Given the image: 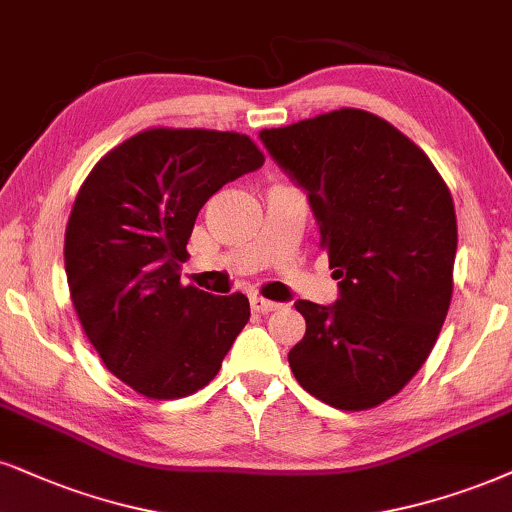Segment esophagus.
Masks as SVG:
<instances>
[{
  "mask_svg": "<svg viewBox=\"0 0 512 512\" xmlns=\"http://www.w3.org/2000/svg\"><path fill=\"white\" fill-rule=\"evenodd\" d=\"M249 306H251V311H254V313H273V311H277V308H280V304L263 299V296H251Z\"/></svg>",
  "mask_w": 512,
  "mask_h": 512,
  "instance_id": "esophagus-1",
  "label": "esophagus"
}]
</instances>
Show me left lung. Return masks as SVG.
Returning <instances> with one entry per match:
<instances>
[{
    "mask_svg": "<svg viewBox=\"0 0 512 512\" xmlns=\"http://www.w3.org/2000/svg\"><path fill=\"white\" fill-rule=\"evenodd\" d=\"M258 137L306 192L339 280L334 304H294L306 334L289 368L327 406H380L422 368L449 313L458 246L449 187L425 151L361 109Z\"/></svg>",
    "mask_w": 512,
    "mask_h": 512,
    "instance_id": "1",
    "label": "left lung"
}]
</instances>
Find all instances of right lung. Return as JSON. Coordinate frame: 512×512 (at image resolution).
Returning <instances> with one entry per match:
<instances>
[{
  "instance_id": "right-lung-1",
  "label": "right lung",
  "mask_w": 512,
  "mask_h": 512,
  "mask_svg": "<svg viewBox=\"0 0 512 512\" xmlns=\"http://www.w3.org/2000/svg\"><path fill=\"white\" fill-rule=\"evenodd\" d=\"M263 161L239 132L151 128L82 182L63 246L75 313L106 368L149 399L206 387L249 323L244 294L182 287L180 263L201 206Z\"/></svg>"
}]
</instances>
